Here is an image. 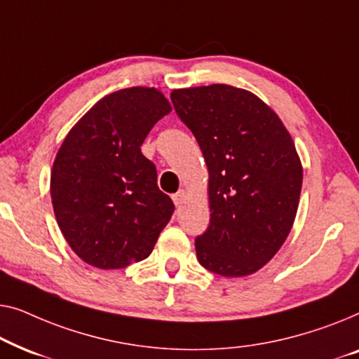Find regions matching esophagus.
I'll return each mask as SVG.
<instances>
[{"label":"esophagus","mask_w":359,"mask_h":359,"mask_svg":"<svg viewBox=\"0 0 359 359\" xmlns=\"http://www.w3.org/2000/svg\"><path fill=\"white\" fill-rule=\"evenodd\" d=\"M172 200H174L175 206H180V205L185 201V191H184V190H179L177 194L172 195Z\"/></svg>","instance_id":"obj_1"}]
</instances>
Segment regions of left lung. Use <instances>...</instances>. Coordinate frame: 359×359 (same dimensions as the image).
Segmentation results:
<instances>
[{
  "mask_svg": "<svg viewBox=\"0 0 359 359\" xmlns=\"http://www.w3.org/2000/svg\"><path fill=\"white\" fill-rule=\"evenodd\" d=\"M170 99L210 172V226L195 239L196 259L221 276L255 273L280 250L299 205L302 165L291 135L245 89L200 86Z\"/></svg>",
  "mask_w": 359,
  "mask_h": 359,
  "instance_id": "8db88e82",
  "label": "left lung"
}]
</instances>
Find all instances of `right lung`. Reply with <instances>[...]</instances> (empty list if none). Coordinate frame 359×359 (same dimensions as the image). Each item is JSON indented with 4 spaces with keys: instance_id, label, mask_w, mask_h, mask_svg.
Masks as SVG:
<instances>
[{
    "instance_id": "1",
    "label": "right lung",
    "mask_w": 359,
    "mask_h": 359,
    "mask_svg": "<svg viewBox=\"0 0 359 359\" xmlns=\"http://www.w3.org/2000/svg\"><path fill=\"white\" fill-rule=\"evenodd\" d=\"M172 107L154 88H127L100 99L65 138L50 194L65 239L102 270L144 260L174 213L141 144Z\"/></svg>"
}]
</instances>
